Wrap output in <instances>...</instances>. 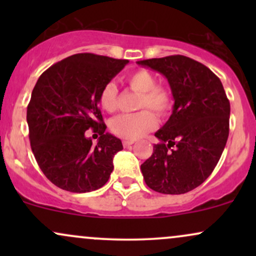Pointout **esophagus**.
<instances>
[{"label": "esophagus", "mask_w": 256, "mask_h": 256, "mask_svg": "<svg viewBox=\"0 0 256 256\" xmlns=\"http://www.w3.org/2000/svg\"><path fill=\"white\" fill-rule=\"evenodd\" d=\"M134 140H122V146H124L125 148H126V146H132V144H134Z\"/></svg>", "instance_id": "34e87169"}]
</instances>
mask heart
<instances>
[{"mask_svg": "<svg viewBox=\"0 0 256 256\" xmlns=\"http://www.w3.org/2000/svg\"><path fill=\"white\" fill-rule=\"evenodd\" d=\"M126 84L132 90L140 92L137 100V110L132 114H120L110 122V130L116 136L125 140H136L144 136L156 128V116H166L172 110L173 98L170 90L158 86L155 76L148 70L140 68L131 72L125 78ZM98 102L102 110L113 113L118 108V89L116 84L110 83L102 86L98 95ZM144 108V110L142 108ZM149 108V110L146 108Z\"/></svg>", "mask_w": 256, "mask_h": 256, "instance_id": "b5f03b06", "label": "heart"}]
</instances>
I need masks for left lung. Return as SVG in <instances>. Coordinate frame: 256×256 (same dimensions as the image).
Returning a JSON list of instances; mask_svg holds the SVG:
<instances>
[{
    "label": "left lung",
    "instance_id": "1",
    "mask_svg": "<svg viewBox=\"0 0 256 256\" xmlns=\"http://www.w3.org/2000/svg\"><path fill=\"white\" fill-rule=\"evenodd\" d=\"M168 80L174 106L160 140L140 165L154 192L179 195L198 188L216 168L228 137L230 102L222 82L198 61L171 55L137 61Z\"/></svg>",
    "mask_w": 256,
    "mask_h": 256
}]
</instances>
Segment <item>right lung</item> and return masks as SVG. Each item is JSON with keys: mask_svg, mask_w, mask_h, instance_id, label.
Segmentation results:
<instances>
[{"mask_svg": "<svg viewBox=\"0 0 256 256\" xmlns=\"http://www.w3.org/2000/svg\"><path fill=\"white\" fill-rule=\"evenodd\" d=\"M128 62L82 52L54 64L38 78L26 114L28 138L40 168L60 189L89 192L110 179L122 144L106 132L98 95ZM89 128L100 134L96 145L84 136Z\"/></svg>", "mask_w": 256, "mask_h": 256, "instance_id": "right-lung-1", "label": "right lung"}]
</instances>
